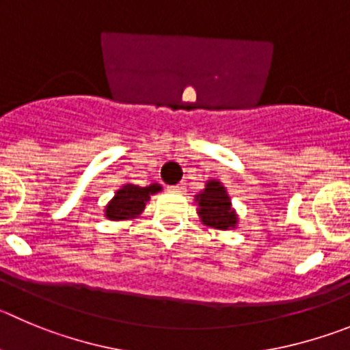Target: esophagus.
Listing matches in <instances>:
<instances>
[{
    "label": "esophagus",
    "mask_w": 350,
    "mask_h": 350,
    "mask_svg": "<svg viewBox=\"0 0 350 350\" xmlns=\"http://www.w3.org/2000/svg\"><path fill=\"white\" fill-rule=\"evenodd\" d=\"M169 190H171V191H176V193H181V191L185 190V186L176 185V186H171V188H169Z\"/></svg>",
    "instance_id": "esophagus-1"
}]
</instances>
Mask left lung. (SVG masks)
Wrapping results in <instances>:
<instances>
[{"label": "left lung", "mask_w": 350, "mask_h": 350, "mask_svg": "<svg viewBox=\"0 0 350 350\" xmlns=\"http://www.w3.org/2000/svg\"><path fill=\"white\" fill-rule=\"evenodd\" d=\"M195 202L198 204V217L205 226L214 230H234L238 224L237 211L233 208L226 188L217 179H208L205 188L198 195H195Z\"/></svg>", "instance_id": "obj_1"}]
</instances>
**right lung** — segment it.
Returning a JSON list of instances; mask_svg holds the SVG:
<instances>
[{
  "mask_svg": "<svg viewBox=\"0 0 350 350\" xmlns=\"http://www.w3.org/2000/svg\"><path fill=\"white\" fill-rule=\"evenodd\" d=\"M162 190L159 183H152L148 186L127 185L120 186L116 191L112 200L105 205V217L110 221L135 219L145 208L150 197Z\"/></svg>",
  "mask_w": 350,
  "mask_h": 350,
  "instance_id": "add662e5",
  "label": "right lung"
}]
</instances>
